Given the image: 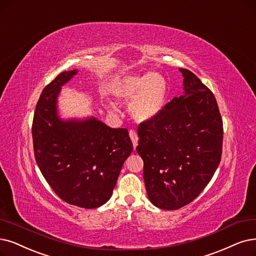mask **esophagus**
<instances>
[{
	"label": "esophagus",
	"instance_id": "1",
	"mask_svg": "<svg viewBox=\"0 0 256 256\" xmlns=\"http://www.w3.org/2000/svg\"><path fill=\"white\" fill-rule=\"evenodd\" d=\"M129 136H130V138L132 140V144H134V148L136 149V146H138V138L136 132L134 129H131L129 131Z\"/></svg>",
	"mask_w": 256,
	"mask_h": 256
}]
</instances>
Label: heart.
Masks as SVG:
<instances>
[{
    "mask_svg": "<svg viewBox=\"0 0 256 256\" xmlns=\"http://www.w3.org/2000/svg\"><path fill=\"white\" fill-rule=\"evenodd\" d=\"M114 94L120 100H130L129 111L138 120H149L165 106L166 80L158 72L127 76L116 85Z\"/></svg>",
    "mask_w": 256,
    "mask_h": 256,
    "instance_id": "b5f03b06",
    "label": "heart"
}]
</instances>
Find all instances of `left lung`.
Masks as SVG:
<instances>
[{
    "mask_svg": "<svg viewBox=\"0 0 256 256\" xmlns=\"http://www.w3.org/2000/svg\"><path fill=\"white\" fill-rule=\"evenodd\" d=\"M185 94L138 125L136 151L153 205L176 210L196 200L216 173L222 151V118L212 91L180 68Z\"/></svg>",
    "mask_w": 256,
    "mask_h": 256,
    "instance_id": "8db88e82",
    "label": "left lung"
}]
</instances>
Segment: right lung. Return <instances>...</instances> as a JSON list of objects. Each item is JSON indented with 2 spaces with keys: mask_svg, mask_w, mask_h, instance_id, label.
I'll use <instances>...</instances> for the list:
<instances>
[{
  "mask_svg": "<svg viewBox=\"0 0 256 256\" xmlns=\"http://www.w3.org/2000/svg\"><path fill=\"white\" fill-rule=\"evenodd\" d=\"M76 74V69L64 71L43 89L32 120L34 150L44 178L60 200L94 209L111 198L134 145L125 128H110L96 118H58L60 88Z\"/></svg>",
  "mask_w": 256,
  "mask_h": 256,
  "instance_id": "1",
  "label": "right lung"
}]
</instances>
